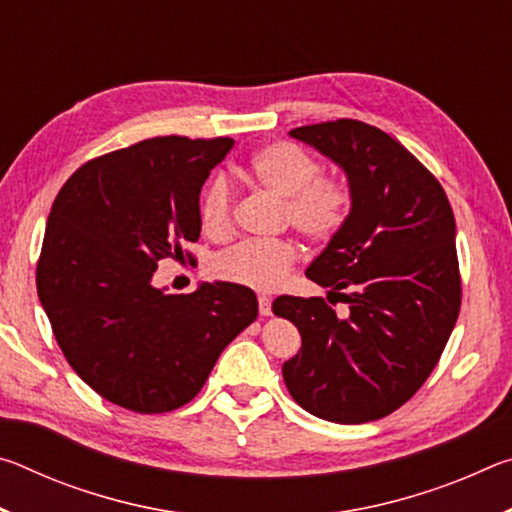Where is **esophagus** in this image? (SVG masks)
<instances>
[{"label":"esophagus","mask_w":512,"mask_h":512,"mask_svg":"<svg viewBox=\"0 0 512 512\" xmlns=\"http://www.w3.org/2000/svg\"><path fill=\"white\" fill-rule=\"evenodd\" d=\"M257 302H259V314H262V316H271V298H268V296H259Z\"/></svg>","instance_id":"34e87169"}]
</instances>
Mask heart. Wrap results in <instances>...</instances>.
Listing matches in <instances>:
<instances>
[{
	"mask_svg": "<svg viewBox=\"0 0 512 512\" xmlns=\"http://www.w3.org/2000/svg\"><path fill=\"white\" fill-rule=\"evenodd\" d=\"M318 162L291 142H273L253 153L248 176L277 198H287V219L311 241L339 235L350 212V189L341 180L318 178ZM232 185L216 176L201 203L203 228L214 237L230 230ZM298 250L291 241H244L214 259V275L255 291H273L287 280Z\"/></svg>",
	"mask_w": 512,
	"mask_h": 512,
	"instance_id": "obj_1",
	"label": "heart"
}]
</instances>
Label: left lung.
I'll use <instances>...</instances> for the list:
<instances>
[{"mask_svg":"<svg viewBox=\"0 0 512 512\" xmlns=\"http://www.w3.org/2000/svg\"><path fill=\"white\" fill-rule=\"evenodd\" d=\"M341 167L350 214L305 275L348 302L280 296L275 316L302 336L282 377L302 409L339 424L409 402L443 354L461 309L456 221L443 187L391 135L357 119L293 128ZM346 293L343 294L342 291Z\"/></svg>","mask_w":512,"mask_h":512,"instance_id":"left-lung-1","label":"left lung"}]
</instances>
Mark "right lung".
I'll use <instances>...</instances> for the list:
<instances>
[{"label": "right lung", "instance_id": "add662e5", "mask_svg": "<svg viewBox=\"0 0 512 512\" xmlns=\"http://www.w3.org/2000/svg\"><path fill=\"white\" fill-rule=\"evenodd\" d=\"M232 144L144 140L83 164L51 205L38 298L69 366L112 404H187L257 318V296L239 284L201 282L187 296L153 284L158 262L201 235V189Z\"/></svg>", "mask_w": 512, "mask_h": 512}]
</instances>
